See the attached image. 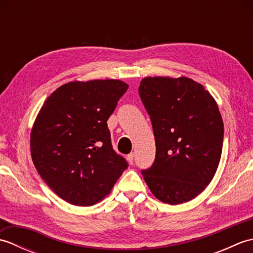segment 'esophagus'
<instances>
[{
	"label": "esophagus",
	"mask_w": 253,
	"mask_h": 253,
	"mask_svg": "<svg viewBox=\"0 0 253 253\" xmlns=\"http://www.w3.org/2000/svg\"><path fill=\"white\" fill-rule=\"evenodd\" d=\"M133 158H135V154L133 153H129L127 155V161L128 162H129L130 164H132L133 163Z\"/></svg>",
	"instance_id": "34e87169"
}]
</instances>
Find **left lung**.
<instances>
[{"label": "left lung", "mask_w": 253, "mask_h": 253, "mask_svg": "<svg viewBox=\"0 0 253 253\" xmlns=\"http://www.w3.org/2000/svg\"><path fill=\"white\" fill-rule=\"evenodd\" d=\"M139 94L157 147L143 178L160 201H190L211 182L221 160L224 124L216 102L187 77L143 78Z\"/></svg>", "instance_id": "1"}]
</instances>
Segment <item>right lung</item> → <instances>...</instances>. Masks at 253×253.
<instances>
[{"mask_svg":"<svg viewBox=\"0 0 253 253\" xmlns=\"http://www.w3.org/2000/svg\"><path fill=\"white\" fill-rule=\"evenodd\" d=\"M128 84L115 79L72 82L42 105L32 127V162L45 184L74 206L103 200L127 161L112 147L107 120Z\"/></svg>","mask_w":253,"mask_h":253,"instance_id":"obj_1","label":"right lung"}]
</instances>
